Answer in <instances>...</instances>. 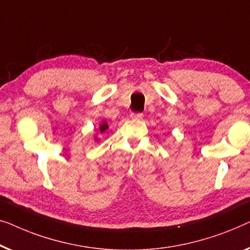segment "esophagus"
<instances>
[{
  "instance_id": "obj_1",
  "label": "esophagus",
  "mask_w": 250,
  "mask_h": 250,
  "mask_svg": "<svg viewBox=\"0 0 250 250\" xmlns=\"http://www.w3.org/2000/svg\"><path fill=\"white\" fill-rule=\"evenodd\" d=\"M130 117H131V119H133V120H142L144 115L143 113H140V112H132Z\"/></svg>"
}]
</instances>
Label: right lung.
I'll return each mask as SVG.
<instances>
[{"label":"right lung","instance_id":"obj_1","mask_svg":"<svg viewBox=\"0 0 250 250\" xmlns=\"http://www.w3.org/2000/svg\"><path fill=\"white\" fill-rule=\"evenodd\" d=\"M107 128H108V125H106V122H104V124H102V125H101V126H100V130H101V132L105 131V129H107Z\"/></svg>","mask_w":250,"mask_h":250}]
</instances>
